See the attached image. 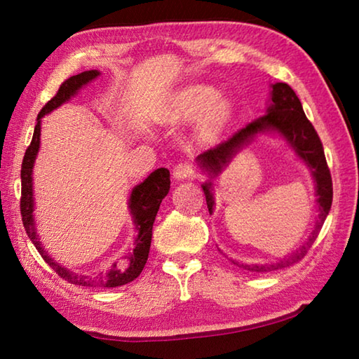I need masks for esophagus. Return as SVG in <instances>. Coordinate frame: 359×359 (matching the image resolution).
I'll return each instance as SVG.
<instances>
[{"mask_svg": "<svg viewBox=\"0 0 359 359\" xmlns=\"http://www.w3.org/2000/svg\"><path fill=\"white\" fill-rule=\"evenodd\" d=\"M172 174L177 180H184V179L190 177V175L193 174V168L188 161H180L179 165H175Z\"/></svg>", "mask_w": 359, "mask_h": 359, "instance_id": "1", "label": "esophagus"}]
</instances>
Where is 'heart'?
Segmentation results:
<instances>
[{"label": "heart", "mask_w": 359, "mask_h": 359, "mask_svg": "<svg viewBox=\"0 0 359 359\" xmlns=\"http://www.w3.org/2000/svg\"><path fill=\"white\" fill-rule=\"evenodd\" d=\"M198 115L194 137L199 142H212L222 135L233 117V102L204 83H190L172 93L165 117L171 121H185Z\"/></svg>", "instance_id": "b5f03b06"}]
</instances>
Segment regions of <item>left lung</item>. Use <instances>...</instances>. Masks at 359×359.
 Returning <instances> with one entry per match:
<instances>
[{"label":"left lung","instance_id":"8db88e82","mask_svg":"<svg viewBox=\"0 0 359 359\" xmlns=\"http://www.w3.org/2000/svg\"><path fill=\"white\" fill-rule=\"evenodd\" d=\"M258 135H277L278 137H282L288 147L294 151V155L309 168L315 184V196H317L315 201H317L318 209V218L315 222L311 238L290 258H283L278 263L271 264H241L247 271L269 272L296 263L312 247L327 214H330L332 204V180L330 168L326 165L323 145H321L317 131H315L312 123L304 114L299 98H297L288 83L276 82L271 85L269 104H267L263 117L253 120L252 123H248L245 128L236 133L228 141L218 144L217 147L196 156L198 166L210 177V180L201 185L210 214L214 212L215 204L212 179L217 177L233 161V158L248 144H252ZM234 264L239 263L234 261Z\"/></svg>","mask_w":359,"mask_h":359}]
</instances>
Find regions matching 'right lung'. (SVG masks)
Segmentation results:
<instances>
[{
  "mask_svg": "<svg viewBox=\"0 0 359 359\" xmlns=\"http://www.w3.org/2000/svg\"><path fill=\"white\" fill-rule=\"evenodd\" d=\"M101 72L98 69L83 71L81 74L69 77L60 85L57 95L47 102V104L41 109L38 115V123L34 126L33 139L29 147L25 151L22 163V199H20V212H22V222L28 238L32 239L34 247L38 248L41 257L44 258L46 263L52 267L57 274L68 280L69 283L79 285V287H102V288H114L121 287V285L130 283L141 274L145 263L149 258L150 242H151V228H154L155 217L160 209V204L163 198L169 193L171 188V179H169V171L166 168H160L151 172L147 179L141 184L136 185L131 190L130 199H128V210L133 217V223H135V229L137 231V236L135 239V248L133 252L126 255L121 263H114L111 269L106 274L100 276H88V274H77V272L68 269L63 264L57 263L48 252L44 248L38 234V228H36L34 222V193H33V168L36 156L41 147V121L42 117L52 111H55L65 102H68L72 96L79 93V90L85 85L95 81Z\"/></svg>",
  "mask_w": 359,
  "mask_h": 359,
  "instance_id": "add662e5",
  "label": "right lung"
}]
</instances>
